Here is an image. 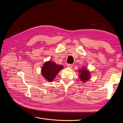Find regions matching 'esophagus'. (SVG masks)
Instances as JSON below:
<instances>
[{"mask_svg":"<svg viewBox=\"0 0 123 123\" xmlns=\"http://www.w3.org/2000/svg\"><path fill=\"white\" fill-rule=\"evenodd\" d=\"M67 67L68 68H71L73 67V64H67Z\"/></svg>","mask_w":123,"mask_h":123,"instance_id":"1","label":"esophagus"}]
</instances>
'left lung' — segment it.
<instances>
[{"instance_id": "left-lung-1", "label": "left lung", "mask_w": 123, "mask_h": 123, "mask_svg": "<svg viewBox=\"0 0 123 123\" xmlns=\"http://www.w3.org/2000/svg\"><path fill=\"white\" fill-rule=\"evenodd\" d=\"M79 72H80L79 77L81 80L83 81V83L86 82L87 81L90 77V72L87 69H86L84 67H83L82 69L79 70Z\"/></svg>"}]
</instances>
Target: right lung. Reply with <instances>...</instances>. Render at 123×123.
I'll return each instance as SVG.
<instances>
[{"mask_svg": "<svg viewBox=\"0 0 123 123\" xmlns=\"http://www.w3.org/2000/svg\"><path fill=\"white\" fill-rule=\"evenodd\" d=\"M62 68L63 66L62 65L57 64L53 62H46L42 67V74L47 80L51 82Z\"/></svg>", "mask_w": 123, "mask_h": 123, "instance_id": "1", "label": "right lung"}]
</instances>
